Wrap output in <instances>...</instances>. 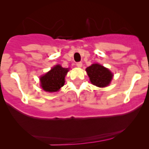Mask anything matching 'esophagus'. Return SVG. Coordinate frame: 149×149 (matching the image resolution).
I'll return each mask as SVG.
<instances>
[{"label": "esophagus", "mask_w": 149, "mask_h": 149, "mask_svg": "<svg viewBox=\"0 0 149 149\" xmlns=\"http://www.w3.org/2000/svg\"><path fill=\"white\" fill-rule=\"evenodd\" d=\"M82 65H83V64H82V62H80H80H77V63H76L77 67H78V68L81 67Z\"/></svg>", "instance_id": "obj_1"}]
</instances>
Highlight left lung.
Returning a JSON list of instances; mask_svg holds the SVG:
<instances>
[{
	"label": "left lung",
	"mask_w": 149,
	"mask_h": 149,
	"mask_svg": "<svg viewBox=\"0 0 149 149\" xmlns=\"http://www.w3.org/2000/svg\"><path fill=\"white\" fill-rule=\"evenodd\" d=\"M86 71L92 84L100 88L109 85L113 78V74L109 69L98 64L89 66Z\"/></svg>",
	"instance_id": "left-lung-1"
}]
</instances>
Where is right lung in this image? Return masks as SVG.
Here are the masks:
<instances>
[{"label": "right lung", "mask_w": 149, "mask_h": 149, "mask_svg": "<svg viewBox=\"0 0 149 149\" xmlns=\"http://www.w3.org/2000/svg\"><path fill=\"white\" fill-rule=\"evenodd\" d=\"M69 70L60 65L54 66L49 72L40 77L42 88L46 92H57L64 85L65 76Z\"/></svg>", "instance_id": "add662e5"}]
</instances>
